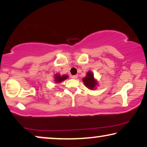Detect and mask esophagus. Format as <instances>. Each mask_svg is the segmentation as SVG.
<instances>
[{
	"mask_svg": "<svg viewBox=\"0 0 147 147\" xmlns=\"http://www.w3.org/2000/svg\"><path fill=\"white\" fill-rule=\"evenodd\" d=\"M71 78L72 79H77V78H78V76H71Z\"/></svg>",
	"mask_w": 147,
	"mask_h": 147,
	"instance_id": "34e87169",
	"label": "esophagus"
}]
</instances>
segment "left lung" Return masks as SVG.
<instances>
[{
    "mask_svg": "<svg viewBox=\"0 0 147 147\" xmlns=\"http://www.w3.org/2000/svg\"><path fill=\"white\" fill-rule=\"evenodd\" d=\"M82 81L85 86L90 90H95L98 85V81L94 78V74L91 71L87 72L86 76L83 78Z\"/></svg>",
    "mask_w": 147,
    "mask_h": 147,
    "instance_id": "8db88e82",
    "label": "left lung"
}]
</instances>
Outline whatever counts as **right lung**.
<instances>
[{
  "label": "right lung",
  "mask_w": 147,
  "mask_h": 147,
  "mask_svg": "<svg viewBox=\"0 0 147 147\" xmlns=\"http://www.w3.org/2000/svg\"><path fill=\"white\" fill-rule=\"evenodd\" d=\"M68 78V76L67 75H62L61 76L60 74H55V76H54V81H55V83H60L62 82V81L67 80Z\"/></svg>",
  "instance_id": "add662e5"
}]
</instances>
